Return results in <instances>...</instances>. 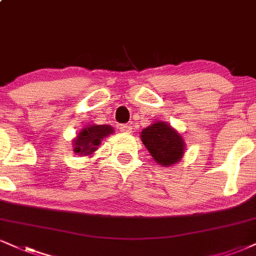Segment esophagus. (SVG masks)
<instances>
[{
  "mask_svg": "<svg viewBox=\"0 0 256 256\" xmlns=\"http://www.w3.org/2000/svg\"><path fill=\"white\" fill-rule=\"evenodd\" d=\"M119 130L122 132V134H131L132 132V126L128 124H124V125H120Z\"/></svg>",
  "mask_w": 256,
  "mask_h": 256,
  "instance_id": "esophagus-1",
  "label": "esophagus"
}]
</instances>
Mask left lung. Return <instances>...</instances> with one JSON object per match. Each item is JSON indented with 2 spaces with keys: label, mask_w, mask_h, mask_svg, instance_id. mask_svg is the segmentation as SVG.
Wrapping results in <instances>:
<instances>
[{
  "label": "left lung",
  "mask_w": 256,
  "mask_h": 256,
  "mask_svg": "<svg viewBox=\"0 0 256 256\" xmlns=\"http://www.w3.org/2000/svg\"><path fill=\"white\" fill-rule=\"evenodd\" d=\"M143 144L158 164H175L184 152V138L168 122H155L140 132Z\"/></svg>",
  "instance_id": "left-lung-1"
}]
</instances>
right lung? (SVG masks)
I'll use <instances>...</instances> for the list:
<instances>
[{"mask_svg": "<svg viewBox=\"0 0 256 256\" xmlns=\"http://www.w3.org/2000/svg\"><path fill=\"white\" fill-rule=\"evenodd\" d=\"M110 125H89L83 128L74 140V152L78 155H90L101 144V140L108 134H113Z\"/></svg>", "mask_w": 256, "mask_h": 256, "instance_id": "obj_1", "label": "right lung"}]
</instances>
